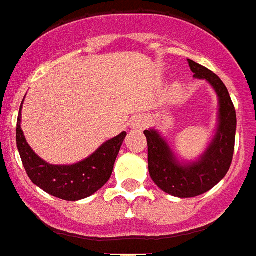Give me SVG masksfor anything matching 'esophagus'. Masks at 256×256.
Masks as SVG:
<instances>
[{"label": "esophagus", "instance_id": "1", "mask_svg": "<svg viewBox=\"0 0 256 256\" xmlns=\"http://www.w3.org/2000/svg\"><path fill=\"white\" fill-rule=\"evenodd\" d=\"M132 128H144V126H146V120H144L143 117L135 118L134 121H132Z\"/></svg>", "mask_w": 256, "mask_h": 256}]
</instances>
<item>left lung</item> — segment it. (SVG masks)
I'll list each match as a JSON object with an SVG mask.
<instances>
[{
	"mask_svg": "<svg viewBox=\"0 0 256 256\" xmlns=\"http://www.w3.org/2000/svg\"><path fill=\"white\" fill-rule=\"evenodd\" d=\"M194 78H205L220 97V124L213 142L197 163L182 166L160 135L146 130L148 146V171L162 190L180 198L200 196L210 190L229 171L234 155L236 114L228 88L217 74L188 59Z\"/></svg>",
	"mask_w": 256,
	"mask_h": 256,
	"instance_id": "1",
	"label": "left lung"
}]
</instances>
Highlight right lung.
<instances>
[{
	"instance_id": "1",
	"label": "right lung",
	"mask_w": 256,
	"mask_h": 256,
	"mask_svg": "<svg viewBox=\"0 0 256 256\" xmlns=\"http://www.w3.org/2000/svg\"><path fill=\"white\" fill-rule=\"evenodd\" d=\"M22 105L20 108V112ZM126 132H121L100 147L85 160L74 166L46 163L27 144L20 130V114L16 121V147L27 176L44 192L66 201L82 200L102 188L112 176Z\"/></svg>"
}]
</instances>
